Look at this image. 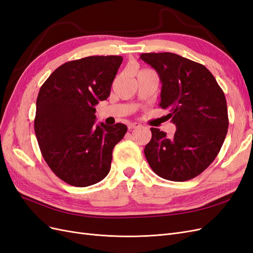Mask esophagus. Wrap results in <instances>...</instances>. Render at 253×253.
I'll return each mask as SVG.
<instances>
[{"label": "esophagus", "instance_id": "1", "mask_svg": "<svg viewBox=\"0 0 253 253\" xmlns=\"http://www.w3.org/2000/svg\"><path fill=\"white\" fill-rule=\"evenodd\" d=\"M141 126L139 125V124H137V122H134V124H128V126H127V128L129 129V131H132V129H134V128H138V127H140Z\"/></svg>", "mask_w": 253, "mask_h": 253}]
</instances>
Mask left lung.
<instances>
[{
  "label": "left lung",
  "instance_id": "8db88e82",
  "mask_svg": "<svg viewBox=\"0 0 253 253\" xmlns=\"http://www.w3.org/2000/svg\"><path fill=\"white\" fill-rule=\"evenodd\" d=\"M163 83L159 106L169 110L176 132L169 138L151 127L144 155L152 170L172 181L196 177L208 168L224 143L229 120L223 89L203 64L172 52L141 53Z\"/></svg>",
  "mask_w": 253,
  "mask_h": 253
}]
</instances>
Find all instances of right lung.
<instances>
[{"instance_id":"1","label":"right lung","mask_w":253,"mask_h":253,"mask_svg":"<svg viewBox=\"0 0 253 253\" xmlns=\"http://www.w3.org/2000/svg\"><path fill=\"white\" fill-rule=\"evenodd\" d=\"M121 56H90L59 66L37 98L35 132L45 162L60 179L87 187L109 174L113 149L126 126H95L99 101L108 99Z\"/></svg>"}]
</instances>
